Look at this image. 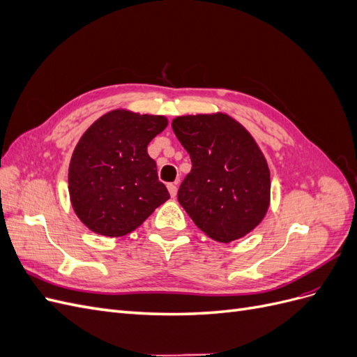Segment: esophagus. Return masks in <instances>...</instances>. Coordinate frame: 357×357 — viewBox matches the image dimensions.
<instances>
[{
    "label": "esophagus",
    "mask_w": 357,
    "mask_h": 357,
    "mask_svg": "<svg viewBox=\"0 0 357 357\" xmlns=\"http://www.w3.org/2000/svg\"><path fill=\"white\" fill-rule=\"evenodd\" d=\"M177 185L178 183L174 181V183H168V190H169V195L174 198L177 195Z\"/></svg>",
    "instance_id": "obj_1"
}]
</instances>
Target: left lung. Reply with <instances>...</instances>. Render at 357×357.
Instances as JSON below:
<instances>
[{"label":"left lung","instance_id":"1","mask_svg":"<svg viewBox=\"0 0 357 357\" xmlns=\"http://www.w3.org/2000/svg\"><path fill=\"white\" fill-rule=\"evenodd\" d=\"M172 131L192 162L177 193L190 219L220 243L250 232L264 219L271 189L253 137L222 113L177 117Z\"/></svg>","mask_w":357,"mask_h":357}]
</instances>
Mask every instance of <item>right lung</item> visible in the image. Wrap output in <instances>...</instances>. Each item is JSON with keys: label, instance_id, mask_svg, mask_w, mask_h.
I'll return each instance as SVG.
<instances>
[{"label": "right lung", "instance_id": "right-lung-1", "mask_svg": "<svg viewBox=\"0 0 357 357\" xmlns=\"http://www.w3.org/2000/svg\"><path fill=\"white\" fill-rule=\"evenodd\" d=\"M165 126L162 116L114 110L83 134L71 158L68 186L74 211L89 229L122 236L169 198L147 153Z\"/></svg>", "mask_w": 357, "mask_h": 357}]
</instances>
